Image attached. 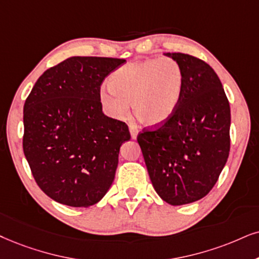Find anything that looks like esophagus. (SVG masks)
<instances>
[{"label":"esophagus","instance_id":"34e87169","mask_svg":"<svg viewBox=\"0 0 259 259\" xmlns=\"http://www.w3.org/2000/svg\"><path fill=\"white\" fill-rule=\"evenodd\" d=\"M129 130H130V135H132V139L135 140L137 135H139V127L135 124H129Z\"/></svg>","mask_w":259,"mask_h":259}]
</instances>
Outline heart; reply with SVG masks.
Instances as JSON below:
<instances>
[{"label":"heart","mask_w":259,"mask_h":259,"mask_svg":"<svg viewBox=\"0 0 259 259\" xmlns=\"http://www.w3.org/2000/svg\"><path fill=\"white\" fill-rule=\"evenodd\" d=\"M110 84L100 90V101L112 117L122 118L133 99L134 112L143 123L158 126L176 113L184 90V73L168 57L133 61L116 69Z\"/></svg>","instance_id":"obj_1"}]
</instances>
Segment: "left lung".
<instances>
[{"label": "left lung", "instance_id": "8db88e82", "mask_svg": "<svg viewBox=\"0 0 259 259\" xmlns=\"http://www.w3.org/2000/svg\"><path fill=\"white\" fill-rule=\"evenodd\" d=\"M181 64L184 90L176 113L155 130L137 136L152 184L171 205L209 194L230 154L231 109L210 65L182 52H167Z\"/></svg>", "mask_w": 259, "mask_h": 259}]
</instances>
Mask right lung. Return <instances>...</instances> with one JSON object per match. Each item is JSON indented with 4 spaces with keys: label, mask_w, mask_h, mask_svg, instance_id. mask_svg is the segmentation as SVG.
<instances>
[{
    "label": "right lung",
    "mask_w": 259,
    "mask_h": 259,
    "mask_svg": "<svg viewBox=\"0 0 259 259\" xmlns=\"http://www.w3.org/2000/svg\"><path fill=\"white\" fill-rule=\"evenodd\" d=\"M125 60L74 56L38 78L24 106V153L39 188L88 208L112 185L127 125L104 114L100 86Z\"/></svg>",
    "instance_id": "right-lung-1"
}]
</instances>
